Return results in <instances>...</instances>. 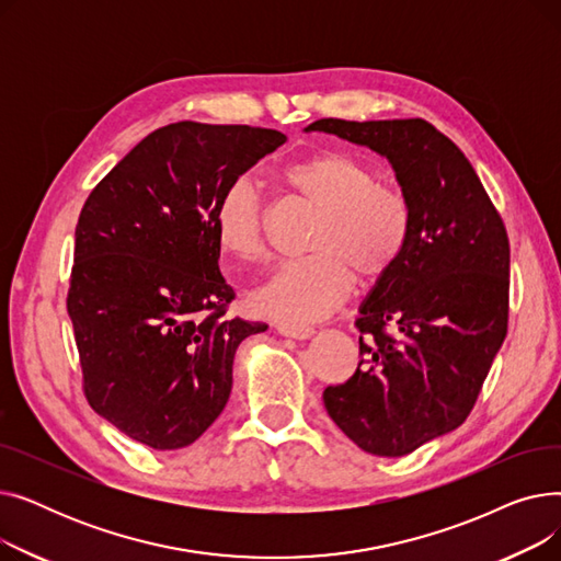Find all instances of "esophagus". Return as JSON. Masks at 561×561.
Segmentation results:
<instances>
[{"label":"esophagus","instance_id":"obj_1","mask_svg":"<svg viewBox=\"0 0 561 561\" xmlns=\"http://www.w3.org/2000/svg\"><path fill=\"white\" fill-rule=\"evenodd\" d=\"M277 332L282 336H288V339L305 341V339H309L313 334V328H309V325H293V322H279Z\"/></svg>","mask_w":561,"mask_h":561}]
</instances>
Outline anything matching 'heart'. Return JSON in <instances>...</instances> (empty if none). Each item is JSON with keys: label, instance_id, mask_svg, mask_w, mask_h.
Segmentation results:
<instances>
[{"label": "heart", "instance_id": "obj_1", "mask_svg": "<svg viewBox=\"0 0 561 561\" xmlns=\"http://www.w3.org/2000/svg\"><path fill=\"white\" fill-rule=\"evenodd\" d=\"M284 184L320 211L307 256L286 259L252 293L261 316L313 322L330 316L355 286L377 282L393 271L411 229L407 195L377 184V172L359 157L328 150L290 163ZM214 229L220 250L252 263L265 254L263 202L248 176L229 182L214 204Z\"/></svg>", "mask_w": 561, "mask_h": 561}]
</instances>
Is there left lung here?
<instances>
[{
	"mask_svg": "<svg viewBox=\"0 0 561 561\" xmlns=\"http://www.w3.org/2000/svg\"><path fill=\"white\" fill-rule=\"evenodd\" d=\"M307 131L385 154L409 199L404 252L355 322L362 362L322 393L362 450L402 457L459 427L478 402L507 336V229L463 152L423 117H322Z\"/></svg>",
	"mask_w": 561,
	"mask_h": 561,
	"instance_id": "1",
	"label": "left lung"
}]
</instances>
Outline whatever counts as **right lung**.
<instances>
[{
	"label": "right lung",
	"instance_id": "1",
	"mask_svg": "<svg viewBox=\"0 0 561 561\" xmlns=\"http://www.w3.org/2000/svg\"><path fill=\"white\" fill-rule=\"evenodd\" d=\"M286 136L172 123L145 136L88 195L75 229L68 313L83 396L154 450H180L220 416L233 355L265 322L229 318L218 193Z\"/></svg>",
	"mask_w": 561,
	"mask_h": 561
}]
</instances>
